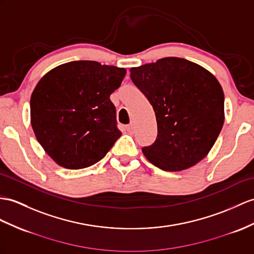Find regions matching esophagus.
Segmentation results:
<instances>
[{
  "label": "esophagus",
  "instance_id": "34e87169",
  "mask_svg": "<svg viewBox=\"0 0 254 254\" xmlns=\"http://www.w3.org/2000/svg\"><path fill=\"white\" fill-rule=\"evenodd\" d=\"M126 130H127L128 132H133V130H134L133 124H129V125H127V126H126Z\"/></svg>",
  "mask_w": 254,
  "mask_h": 254
}]
</instances>
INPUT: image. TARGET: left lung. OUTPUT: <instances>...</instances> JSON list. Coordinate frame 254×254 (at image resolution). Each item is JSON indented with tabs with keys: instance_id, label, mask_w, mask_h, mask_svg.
Listing matches in <instances>:
<instances>
[{
	"instance_id": "left-lung-1",
	"label": "left lung",
	"mask_w": 254,
	"mask_h": 254,
	"mask_svg": "<svg viewBox=\"0 0 254 254\" xmlns=\"http://www.w3.org/2000/svg\"><path fill=\"white\" fill-rule=\"evenodd\" d=\"M130 78L156 116L157 138L142 147L148 162L181 171L205 158L224 124V92L213 74L187 59L167 57L131 67Z\"/></svg>"
}]
</instances>
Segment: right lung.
I'll return each instance as SVG.
<instances>
[{"label": "right lung", "mask_w": 254, "mask_h": 254, "mask_svg": "<svg viewBox=\"0 0 254 254\" xmlns=\"http://www.w3.org/2000/svg\"><path fill=\"white\" fill-rule=\"evenodd\" d=\"M126 75L124 67L71 61L43 76L31 95V125L55 163L82 169L101 160L121 137L110 96Z\"/></svg>", "instance_id": "obj_1"}]
</instances>
